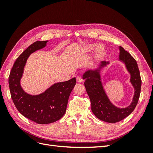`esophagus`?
<instances>
[{"label":"esophagus","instance_id":"1","mask_svg":"<svg viewBox=\"0 0 153 153\" xmlns=\"http://www.w3.org/2000/svg\"><path fill=\"white\" fill-rule=\"evenodd\" d=\"M76 81L78 83H81L83 82V79L82 78V77L80 76H76Z\"/></svg>","mask_w":153,"mask_h":153}]
</instances>
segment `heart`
Returning a JSON list of instances; mask_svg holds the SVG:
<instances>
[{
  "label": "heart",
  "instance_id": "heart-1",
  "mask_svg": "<svg viewBox=\"0 0 153 153\" xmlns=\"http://www.w3.org/2000/svg\"><path fill=\"white\" fill-rule=\"evenodd\" d=\"M94 47H95V45L90 44V45H88L86 46L85 48V50L86 52H90V51L93 50ZM104 53H105V48L103 46L100 45L97 46L96 48V50H95L96 56L97 57H101L103 56Z\"/></svg>",
  "mask_w": 153,
  "mask_h": 153
}]
</instances>
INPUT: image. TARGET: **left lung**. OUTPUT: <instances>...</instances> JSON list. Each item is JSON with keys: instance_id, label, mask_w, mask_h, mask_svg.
<instances>
[{"instance_id": "1", "label": "left lung", "mask_w": 153, "mask_h": 153, "mask_svg": "<svg viewBox=\"0 0 153 153\" xmlns=\"http://www.w3.org/2000/svg\"><path fill=\"white\" fill-rule=\"evenodd\" d=\"M119 60L125 64L127 71L130 74V82L135 90L131 103L127 107L115 106L110 101L103 88L100 70L109 62L101 61L98 68L93 70L89 69L83 75V79L85 80L84 85L91 100L92 113L101 121L110 123L121 121L133 112L137 105L141 89L142 81L137 61L122 47H119Z\"/></svg>"}]
</instances>
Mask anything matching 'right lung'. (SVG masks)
Listing matches in <instances>:
<instances>
[{
    "mask_svg": "<svg viewBox=\"0 0 153 153\" xmlns=\"http://www.w3.org/2000/svg\"><path fill=\"white\" fill-rule=\"evenodd\" d=\"M48 41H36L22 53L13 64L9 76L11 98L19 112L38 124H49L61 119L65 114L69 95L76 84V78L57 82L43 93L30 95L20 85L24 67L30 55L46 47Z\"/></svg>",
    "mask_w": 153,
    "mask_h": 153,
    "instance_id": "right-lung-1",
    "label": "right lung"
}]
</instances>
